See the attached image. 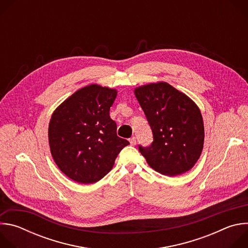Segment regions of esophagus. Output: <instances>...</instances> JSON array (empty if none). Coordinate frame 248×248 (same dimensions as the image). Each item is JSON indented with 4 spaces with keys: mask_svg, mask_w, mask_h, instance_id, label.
I'll list each match as a JSON object with an SVG mask.
<instances>
[{
    "mask_svg": "<svg viewBox=\"0 0 248 248\" xmlns=\"http://www.w3.org/2000/svg\"><path fill=\"white\" fill-rule=\"evenodd\" d=\"M129 143H130V145L134 146V145L136 144V138H135V137H131V138L129 139Z\"/></svg>",
    "mask_w": 248,
    "mask_h": 248,
    "instance_id": "1",
    "label": "esophagus"
}]
</instances>
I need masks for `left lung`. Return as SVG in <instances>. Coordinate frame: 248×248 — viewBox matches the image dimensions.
Instances as JSON below:
<instances>
[{
  "label": "left lung",
  "instance_id": "left-lung-1",
  "mask_svg": "<svg viewBox=\"0 0 248 248\" xmlns=\"http://www.w3.org/2000/svg\"><path fill=\"white\" fill-rule=\"evenodd\" d=\"M134 94L152 129L150 146L139 151L156 171L176 175L189 170L204 144V124L197 105L167 82L150 83Z\"/></svg>",
  "mask_w": 248,
  "mask_h": 248
}]
</instances>
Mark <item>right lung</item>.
I'll use <instances>...</instances> for the list:
<instances>
[{
    "label": "right lung",
    "mask_w": 248,
    "mask_h": 248,
    "mask_svg": "<svg viewBox=\"0 0 248 248\" xmlns=\"http://www.w3.org/2000/svg\"><path fill=\"white\" fill-rule=\"evenodd\" d=\"M116 97V89L91 84L68 97L52 115L48 129L52 157L77 183L103 179L129 144L117 135V124L110 118Z\"/></svg>",
    "instance_id": "right-lung-1"
}]
</instances>
